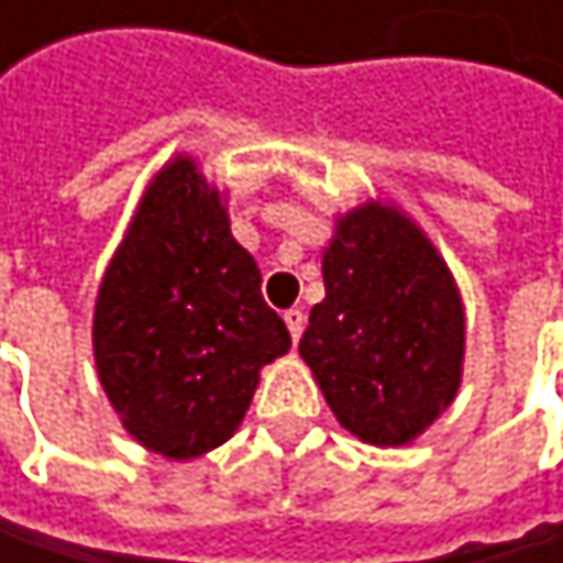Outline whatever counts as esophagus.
Segmentation results:
<instances>
[{
  "label": "esophagus",
  "instance_id": "34e87169",
  "mask_svg": "<svg viewBox=\"0 0 563 563\" xmlns=\"http://www.w3.org/2000/svg\"><path fill=\"white\" fill-rule=\"evenodd\" d=\"M284 320H287L290 338H294V344H297V341H300V334H303V328H307V313H303L300 307H290V310L284 313Z\"/></svg>",
  "mask_w": 563,
  "mask_h": 563
}]
</instances>
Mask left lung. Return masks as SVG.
I'll return each mask as SVG.
<instances>
[{
  "label": "left lung",
  "instance_id": "obj_1",
  "mask_svg": "<svg viewBox=\"0 0 563 563\" xmlns=\"http://www.w3.org/2000/svg\"><path fill=\"white\" fill-rule=\"evenodd\" d=\"M323 290L300 357L331 412L361 442H412L463 382L466 313L445 260L405 212L364 202L323 250Z\"/></svg>",
  "mask_w": 563,
  "mask_h": 563
}]
</instances>
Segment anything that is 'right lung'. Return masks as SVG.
Returning <instances> with one entry per match:
<instances>
[{
  "label": "right lung",
  "mask_w": 563,
  "mask_h": 563,
  "mask_svg": "<svg viewBox=\"0 0 563 563\" xmlns=\"http://www.w3.org/2000/svg\"><path fill=\"white\" fill-rule=\"evenodd\" d=\"M232 240L219 188L172 158L144 188L93 307V361L124 429L165 460H196L240 429L260 367L290 331Z\"/></svg>",
  "instance_id": "add662e5"
}]
</instances>
